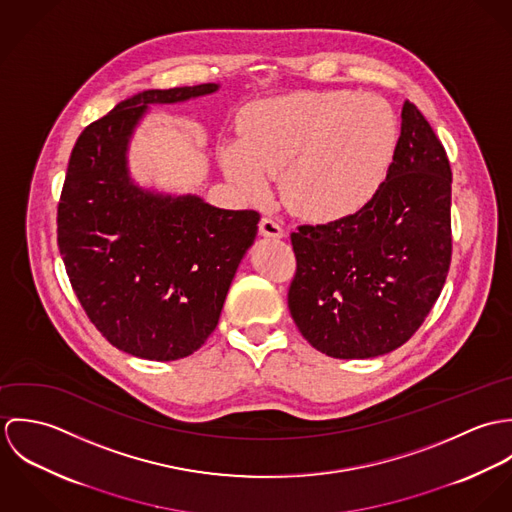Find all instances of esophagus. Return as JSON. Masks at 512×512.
Masks as SVG:
<instances>
[{"mask_svg":"<svg viewBox=\"0 0 512 512\" xmlns=\"http://www.w3.org/2000/svg\"><path fill=\"white\" fill-rule=\"evenodd\" d=\"M260 234L266 238H282L284 236V228L270 217H264L260 220Z\"/></svg>","mask_w":512,"mask_h":512,"instance_id":"obj_1","label":"esophagus"}]
</instances>
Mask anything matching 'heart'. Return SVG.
Here are the masks:
<instances>
[{
    "label": "heart",
    "instance_id": "heart-1",
    "mask_svg": "<svg viewBox=\"0 0 512 512\" xmlns=\"http://www.w3.org/2000/svg\"><path fill=\"white\" fill-rule=\"evenodd\" d=\"M240 142L220 151L226 177L264 197L280 173L286 205L311 220L355 215L380 189L398 146V122L376 94L297 92L252 104Z\"/></svg>",
    "mask_w": 512,
    "mask_h": 512
}]
</instances>
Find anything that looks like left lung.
I'll return each instance as SVG.
<instances>
[{"mask_svg": "<svg viewBox=\"0 0 512 512\" xmlns=\"http://www.w3.org/2000/svg\"><path fill=\"white\" fill-rule=\"evenodd\" d=\"M288 307L311 347L372 359L404 345L432 311L451 262V167L428 120L402 106L386 179L351 217L292 232Z\"/></svg>", "mask_w": 512, "mask_h": 512, "instance_id": "obj_1", "label": "left lung"}]
</instances>
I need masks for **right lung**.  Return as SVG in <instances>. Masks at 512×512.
Here are the masks:
<instances>
[{
	"mask_svg": "<svg viewBox=\"0 0 512 512\" xmlns=\"http://www.w3.org/2000/svg\"><path fill=\"white\" fill-rule=\"evenodd\" d=\"M207 82L144 90L78 136L57 211V242L74 293L120 351L177 361L205 345L260 215L226 211L199 195L134 183L128 147L151 104L207 96Z\"/></svg>",
	"mask_w": 512,
	"mask_h": 512,
	"instance_id": "obj_1",
	"label": "right lung"
}]
</instances>
